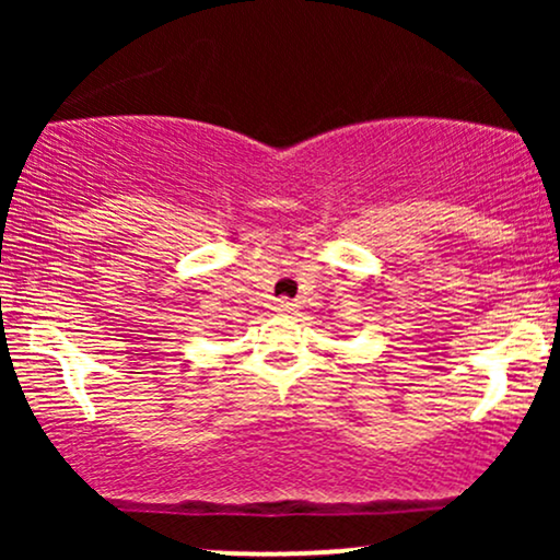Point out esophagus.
<instances>
[{
  "label": "esophagus",
  "instance_id": "34e87169",
  "mask_svg": "<svg viewBox=\"0 0 560 560\" xmlns=\"http://www.w3.org/2000/svg\"><path fill=\"white\" fill-rule=\"evenodd\" d=\"M276 311H279V313H294V311H298V302L279 300V302H276Z\"/></svg>",
  "mask_w": 560,
  "mask_h": 560
}]
</instances>
